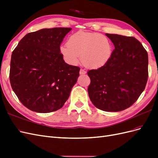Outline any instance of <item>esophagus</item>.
Here are the masks:
<instances>
[{
	"label": "esophagus",
	"mask_w": 158,
	"mask_h": 158,
	"mask_svg": "<svg viewBox=\"0 0 158 158\" xmlns=\"http://www.w3.org/2000/svg\"><path fill=\"white\" fill-rule=\"evenodd\" d=\"M85 73H86V71H85L84 69H80V74H85Z\"/></svg>",
	"instance_id": "34e87169"
}]
</instances>
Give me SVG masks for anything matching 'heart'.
<instances>
[{
  "label": "heart",
  "mask_w": 158,
  "mask_h": 158,
  "mask_svg": "<svg viewBox=\"0 0 158 158\" xmlns=\"http://www.w3.org/2000/svg\"><path fill=\"white\" fill-rule=\"evenodd\" d=\"M60 50L69 64H77L81 55V60L85 67L98 69L111 59L113 47L111 41L106 35L79 31L71 35L67 44L61 45Z\"/></svg>",
  "instance_id": "1"
}]
</instances>
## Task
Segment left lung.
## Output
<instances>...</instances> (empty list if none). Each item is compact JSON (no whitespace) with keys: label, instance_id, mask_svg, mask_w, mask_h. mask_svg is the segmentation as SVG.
Instances as JSON below:
<instances>
[{"label":"left lung","instance_id":"obj_1","mask_svg":"<svg viewBox=\"0 0 158 158\" xmlns=\"http://www.w3.org/2000/svg\"><path fill=\"white\" fill-rule=\"evenodd\" d=\"M114 46L103 67L90 70L88 92L99 109L117 112L130 107L144 90L148 77V52L134 37L106 34Z\"/></svg>","mask_w":158,"mask_h":158}]
</instances>
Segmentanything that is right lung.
Wrapping results in <instances>:
<instances>
[{
	"label": "right lung",
	"instance_id": "1",
	"mask_svg": "<svg viewBox=\"0 0 158 158\" xmlns=\"http://www.w3.org/2000/svg\"><path fill=\"white\" fill-rule=\"evenodd\" d=\"M70 27L27 33L12 52L10 82L20 102L31 111L50 113L64 106L80 69L66 64L60 46Z\"/></svg>",
	"mask_w": 158,
	"mask_h": 158
}]
</instances>
